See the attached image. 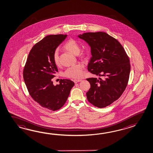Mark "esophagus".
I'll return each instance as SVG.
<instances>
[{
  "label": "esophagus",
  "mask_w": 153,
  "mask_h": 153,
  "mask_svg": "<svg viewBox=\"0 0 153 153\" xmlns=\"http://www.w3.org/2000/svg\"><path fill=\"white\" fill-rule=\"evenodd\" d=\"M81 81L82 79H74V82H75V83H77L79 82H81Z\"/></svg>",
  "instance_id": "esophagus-1"
}]
</instances>
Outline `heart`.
Returning <instances> with one entry per match:
<instances>
[{
	"mask_svg": "<svg viewBox=\"0 0 153 153\" xmlns=\"http://www.w3.org/2000/svg\"><path fill=\"white\" fill-rule=\"evenodd\" d=\"M64 48L74 54H77L80 50L78 42L74 39H70L64 45ZM53 62L56 65H58L59 64V58L58 50H56L53 53ZM83 64L81 62H78L75 65L69 67L64 72V75L65 77L69 78H78L81 77L83 75Z\"/></svg>",
	"mask_w": 153,
	"mask_h": 153,
	"instance_id": "1",
	"label": "heart"
}]
</instances>
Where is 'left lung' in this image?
Here are the masks:
<instances>
[{
    "instance_id": "8db88e82",
    "label": "left lung",
    "mask_w": 153,
    "mask_h": 153,
    "mask_svg": "<svg viewBox=\"0 0 153 153\" xmlns=\"http://www.w3.org/2000/svg\"><path fill=\"white\" fill-rule=\"evenodd\" d=\"M78 38L91 48L88 70L103 78H89L91 88L86 93L88 101L103 108L118 100L128 85L130 72V60L117 39L105 32L85 33Z\"/></svg>"
}]
</instances>
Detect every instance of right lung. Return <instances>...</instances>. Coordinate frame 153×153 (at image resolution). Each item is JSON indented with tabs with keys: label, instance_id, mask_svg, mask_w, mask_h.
<instances>
[{
	"label": "right lung",
	"instance_id": "add662e5",
	"mask_svg": "<svg viewBox=\"0 0 153 153\" xmlns=\"http://www.w3.org/2000/svg\"><path fill=\"white\" fill-rule=\"evenodd\" d=\"M67 35H50L32 47L23 69V78L31 97L40 105L52 111L62 108L75 83L60 79L53 85L52 79L58 71L53 62V53Z\"/></svg>",
	"mask_w": 153,
	"mask_h": 153
}]
</instances>
